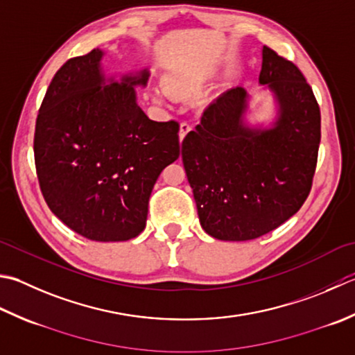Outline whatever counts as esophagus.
<instances>
[{"label": "esophagus", "instance_id": "34e87169", "mask_svg": "<svg viewBox=\"0 0 355 355\" xmlns=\"http://www.w3.org/2000/svg\"><path fill=\"white\" fill-rule=\"evenodd\" d=\"M192 130V126L189 123H182L180 124V132H178V137H180V143H182L184 140V137L189 134V132Z\"/></svg>", "mask_w": 355, "mask_h": 355}]
</instances>
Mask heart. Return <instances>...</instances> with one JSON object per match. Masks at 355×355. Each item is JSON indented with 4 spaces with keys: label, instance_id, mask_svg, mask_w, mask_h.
Returning a JSON list of instances; mask_svg holds the SVG:
<instances>
[{
    "label": "heart",
    "instance_id": "obj_1",
    "mask_svg": "<svg viewBox=\"0 0 355 355\" xmlns=\"http://www.w3.org/2000/svg\"><path fill=\"white\" fill-rule=\"evenodd\" d=\"M198 89V83L197 81H189V80H175L172 81L171 85V94L173 95H178V96H183V95H191L196 92V90ZM152 96H154V101L155 103H164L166 101V92L162 89H157L154 90V94H152Z\"/></svg>",
    "mask_w": 355,
    "mask_h": 355
}]
</instances>
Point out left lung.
Wrapping results in <instances>:
<instances>
[{
	"label": "left lung",
	"instance_id": "obj_1",
	"mask_svg": "<svg viewBox=\"0 0 355 355\" xmlns=\"http://www.w3.org/2000/svg\"><path fill=\"white\" fill-rule=\"evenodd\" d=\"M260 90L272 116L251 120L254 95L221 94L182 143L200 225L223 241L259 239L283 225L309 196L320 144V109L293 62L261 49Z\"/></svg>",
	"mask_w": 355,
	"mask_h": 355
}]
</instances>
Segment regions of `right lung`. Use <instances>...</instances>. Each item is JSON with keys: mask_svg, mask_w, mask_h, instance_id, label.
<instances>
[{"mask_svg": "<svg viewBox=\"0 0 355 355\" xmlns=\"http://www.w3.org/2000/svg\"><path fill=\"white\" fill-rule=\"evenodd\" d=\"M106 51L55 73L35 128V166L51 211L94 241H126L148 220L150 192L180 157L178 123L149 120L137 101L149 69L106 73Z\"/></svg>", "mask_w": 355, "mask_h": 355, "instance_id": "right-lung-1", "label": "right lung"}]
</instances>
